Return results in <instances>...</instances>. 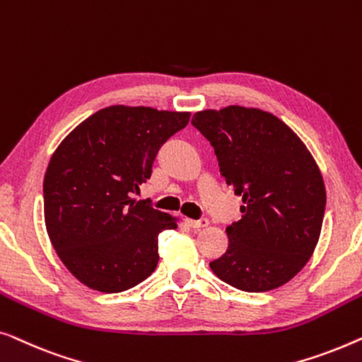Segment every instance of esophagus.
Returning a JSON list of instances; mask_svg holds the SVG:
<instances>
[{
  "instance_id": "esophagus-1",
  "label": "esophagus",
  "mask_w": 362,
  "mask_h": 362,
  "mask_svg": "<svg viewBox=\"0 0 362 362\" xmlns=\"http://www.w3.org/2000/svg\"><path fill=\"white\" fill-rule=\"evenodd\" d=\"M188 226L190 228H205L208 226V220L206 218H200V220H187Z\"/></svg>"
}]
</instances>
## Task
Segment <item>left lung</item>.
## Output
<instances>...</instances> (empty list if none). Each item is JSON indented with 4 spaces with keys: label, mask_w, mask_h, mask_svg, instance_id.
Returning <instances> with one entry per match:
<instances>
[{
    "label": "left lung",
    "mask_w": 362,
    "mask_h": 362,
    "mask_svg": "<svg viewBox=\"0 0 362 362\" xmlns=\"http://www.w3.org/2000/svg\"><path fill=\"white\" fill-rule=\"evenodd\" d=\"M221 175L243 197L241 220L226 228L228 249L210 262L223 282L267 292L302 271L317 246L327 192L300 137L267 111L228 106L193 115Z\"/></svg>",
    "instance_id": "left-lung-1"
}]
</instances>
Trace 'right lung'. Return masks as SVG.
<instances>
[{"label": "right lung", "mask_w": 362, "mask_h": 362, "mask_svg": "<svg viewBox=\"0 0 362 362\" xmlns=\"http://www.w3.org/2000/svg\"><path fill=\"white\" fill-rule=\"evenodd\" d=\"M190 113L115 105L80 123L50 157L44 218L64 266L86 287L118 293L159 262L157 238L177 221L132 193L151 179L160 146Z\"/></svg>", "instance_id": "obj_1"}]
</instances>
